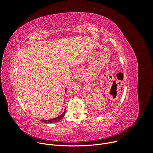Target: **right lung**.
Segmentation results:
<instances>
[{
	"mask_svg": "<svg viewBox=\"0 0 153 153\" xmlns=\"http://www.w3.org/2000/svg\"><path fill=\"white\" fill-rule=\"evenodd\" d=\"M66 91V90H65V92ZM65 113H66V108H65V110L64 111L63 113L59 117H56V118L51 119V120H41V121L45 123H54V122H58L64 117V115H65Z\"/></svg>",
	"mask_w": 153,
	"mask_h": 153,
	"instance_id": "obj_1",
	"label": "right lung"
}]
</instances>
